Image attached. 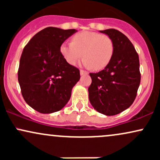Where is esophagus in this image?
I'll list each match as a JSON object with an SVG mask.
<instances>
[{
	"label": "esophagus",
	"mask_w": 160,
	"mask_h": 160,
	"mask_svg": "<svg viewBox=\"0 0 160 160\" xmlns=\"http://www.w3.org/2000/svg\"><path fill=\"white\" fill-rule=\"evenodd\" d=\"M80 75H85V74H88L87 71H83V70H80Z\"/></svg>",
	"instance_id": "1"
}]
</instances>
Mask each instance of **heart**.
I'll use <instances>...</instances> for the list:
<instances>
[{
    "label": "heart",
    "instance_id": "obj_1",
    "mask_svg": "<svg viewBox=\"0 0 160 160\" xmlns=\"http://www.w3.org/2000/svg\"><path fill=\"white\" fill-rule=\"evenodd\" d=\"M60 51L70 65H74L84 56L82 65L100 71L111 61L114 44L110 37L85 31L75 34L72 41L62 43Z\"/></svg>",
    "mask_w": 160,
    "mask_h": 160
}]
</instances>
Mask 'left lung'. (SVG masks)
I'll return each instance as SVG.
<instances>
[{
    "instance_id": "left-lung-1",
    "label": "left lung",
    "mask_w": 160,
    "mask_h": 160,
    "mask_svg": "<svg viewBox=\"0 0 160 160\" xmlns=\"http://www.w3.org/2000/svg\"><path fill=\"white\" fill-rule=\"evenodd\" d=\"M111 38L114 52L110 63L98 73H89V102L99 113L113 116L132 104L141 82L138 55L132 42L120 31H100Z\"/></svg>"
}]
</instances>
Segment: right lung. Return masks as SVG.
<instances>
[{
    "mask_svg": "<svg viewBox=\"0 0 160 160\" xmlns=\"http://www.w3.org/2000/svg\"><path fill=\"white\" fill-rule=\"evenodd\" d=\"M76 32L46 28L24 47L18 80L26 103L40 113H51L65 107L80 80V70L68 63L60 51L64 41Z\"/></svg>",
    "mask_w": 160,
    "mask_h": 160,
    "instance_id": "add662e5",
    "label": "right lung"
}]
</instances>
